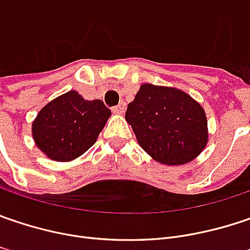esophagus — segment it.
I'll return each instance as SVG.
<instances>
[{
    "mask_svg": "<svg viewBox=\"0 0 250 250\" xmlns=\"http://www.w3.org/2000/svg\"><path fill=\"white\" fill-rule=\"evenodd\" d=\"M125 110V102H120L117 106H114L113 107V113H116V114H123Z\"/></svg>",
    "mask_w": 250,
    "mask_h": 250,
    "instance_id": "obj_1",
    "label": "esophagus"
}]
</instances>
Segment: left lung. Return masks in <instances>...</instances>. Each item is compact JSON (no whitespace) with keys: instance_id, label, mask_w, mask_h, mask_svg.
I'll use <instances>...</instances> for the list:
<instances>
[{"instance_id":"obj_1","label":"left lung","mask_w":250,"mask_h":250,"mask_svg":"<svg viewBox=\"0 0 250 250\" xmlns=\"http://www.w3.org/2000/svg\"><path fill=\"white\" fill-rule=\"evenodd\" d=\"M141 148L166 166H181L208 143V122L197 100L185 92L144 83L125 111Z\"/></svg>"}]
</instances>
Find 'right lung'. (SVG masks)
Returning a JSON list of instances; mask_svg holds the SVG:
<instances>
[{"mask_svg": "<svg viewBox=\"0 0 250 250\" xmlns=\"http://www.w3.org/2000/svg\"><path fill=\"white\" fill-rule=\"evenodd\" d=\"M110 116L102 100H86L70 90L41 109L32 123V137L51 160L72 161L95 144Z\"/></svg>", "mask_w": 250, "mask_h": 250, "instance_id": "1", "label": "right lung"}]
</instances>
